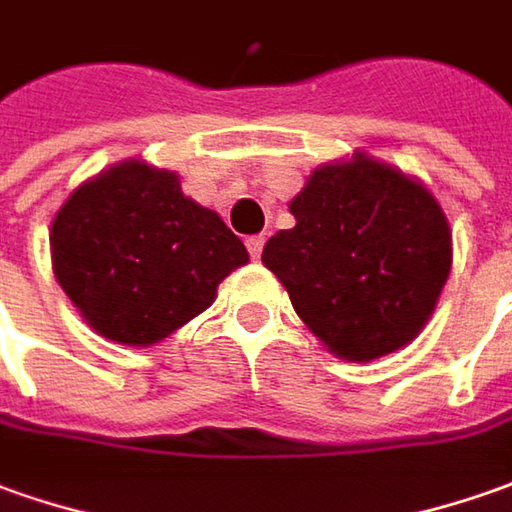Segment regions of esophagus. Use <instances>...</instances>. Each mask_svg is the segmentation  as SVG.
Segmentation results:
<instances>
[{"instance_id": "esophagus-1", "label": "esophagus", "mask_w": 512, "mask_h": 512, "mask_svg": "<svg viewBox=\"0 0 512 512\" xmlns=\"http://www.w3.org/2000/svg\"><path fill=\"white\" fill-rule=\"evenodd\" d=\"M263 243H266L263 235H252V238H246V249H249L252 260H257V257L263 255Z\"/></svg>"}]
</instances>
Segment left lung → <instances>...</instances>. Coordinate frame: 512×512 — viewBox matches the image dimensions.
<instances>
[{"label": "left lung", "mask_w": 512, "mask_h": 512, "mask_svg": "<svg viewBox=\"0 0 512 512\" xmlns=\"http://www.w3.org/2000/svg\"><path fill=\"white\" fill-rule=\"evenodd\" d=\"M291 215L263 263L328 350L373 361L412 342L451 271V232L429 190L356 154L314 170Z\"/></svg>", "instance_id": "left-lung-1"}]
</instances>
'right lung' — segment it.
Instances as JSON below:
<instances>
[{
  "label": "right lung",
  "instance_id": "add662e5",
  "mask_svg": "<svg viewBox=\"0 0 512 512\" xmlns=\"http://www.w3.org/2000/svg\"><path fill=\"white\" fill-rule=\"evenodd\" d=\"M52 269L83 319L145 347L207 311L249 252L176 173L123 162L78 187L52 221Z\"/></svg>",
  "mask_w": 512,
  "mask_h": 512
}]
</instances>
